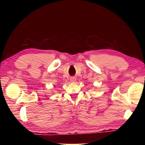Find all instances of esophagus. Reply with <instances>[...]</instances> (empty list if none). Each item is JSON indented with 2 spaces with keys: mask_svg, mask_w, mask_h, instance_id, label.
Returning <instances> with one entry per match:
<instances>
[{
  "mask_svg": "<svg viewBox=\"0 0 145 145\" xmlns=\"http://www.w3.org/2000/svg\"><path fill=\"white\" fill-rule=\"evenodd\" d=\"M75 81V78L74 77H72L70 78V82H74Z\"/></svg>",
  "mask_w": 145,
  "mask_h": 145,
  "instance_id": "1",
  "label": "esophagus"
}]
</instances>
